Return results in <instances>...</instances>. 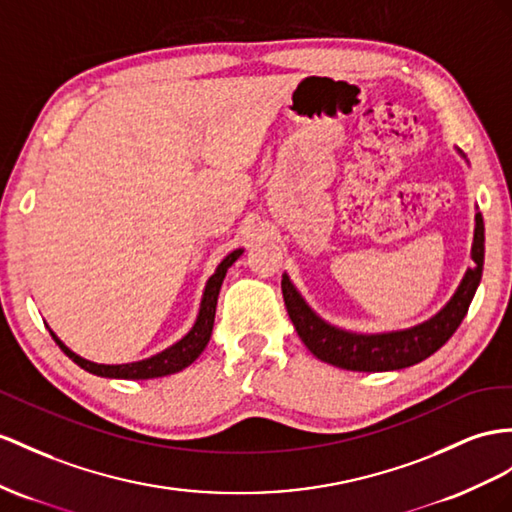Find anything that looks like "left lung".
I'll list each match as a JSON object with an SVG mask.
<instances>
[{
	"label": "left lung",
	"mask_w": 512,
	"mask_h": 512,
	"mask_svg": "<svg viewBox=\"0 0 512 512\" xmlns=\"http://www.w3.org/2000/svg\"><path fill=\"white\" fill-rule=\"evenodd\" d=\"M474 268H469L456 294L435 318L413 329L381 333V335H357L326 324L313 313L300 294L294 290L290 279L283 277L281 290L287 313L296 326L298 337L320 361L331 363L335 368L352 372H389L402 370L428 359L437 352L458 329L476 294L484 264V222L476 216L474 248H471Z\"/></svg>",
	"instance_id": "1"
}]
</instances>
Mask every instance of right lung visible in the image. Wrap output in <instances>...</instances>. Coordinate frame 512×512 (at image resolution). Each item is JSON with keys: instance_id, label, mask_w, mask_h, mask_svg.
<instances>
[{"instance_id": "add662e5", "label": "right lung", "mask_w": 512, "mask_h": 512, "mask_svg": "<svg viewBox=\"0 0 512 512\" xmlns=\"http://www.w3.org/2000/svg\"><path fill=\"white\" fill-rule=\"evenodd\" d=\"M242 255V251H233L229 253L222 264L216 268V272L209 277L207 285H205V294L201 300V309H199V318H196L192 331L179 339L175 346L166 348L160 355H155L151 359L144 361H136V363H123V365H101V363H93L86 361L82 357H77L75 352H71L67 346H64L60 339L51 333V337L56 339V344L62 348L64 355L69 359H73L82 370L97 374V376H106V378H129V381H144V378H160V376H168L181 372L183 368H188L192 361H196V357L201 355L205 350L209 337H212V329H214V316H216V303H218V292L220 285L225 281V274L231 268V264L235 259Z\"/></svg>"}]
</instances>
